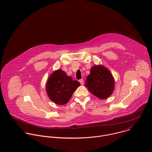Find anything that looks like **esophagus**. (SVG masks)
<instances>
[{
    "label": "esophagus",
    "instance_id": "esophagus-1",
    "mask_svg": "<svg viewBox=\"0 0 152 152\" xmlns=\"http://www.w3.org/2000/svg\"><path fill=\"white\" fill-rule=\"evenodd\" d=\"M79 82H80V83L81 85H83V83H84V81H83V79H80V80H79Z\"/></svg>",
    "mask_w": 152,
    "mask_h": 152
}]
</instances>
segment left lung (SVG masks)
Listing matches in <instances>:
<instances>
[{
	"instance_id": "left-lung-1",
	"label": "left lung",
	"mask_w": 152,
	"mask_h": 152,
	"mask_svg": "<svg viewBox=\"0 0 152 152\" xmlns=\"http://www.w3.org/2000/svg\"><path fill=\"white\" fill-rule=\"evenodd\" d=\"M85 85L93 95L100 99H106L115 88V80L110 71L103 65H95L90 70Z\"/></svg>"
}]
</instances>
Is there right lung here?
I'll list each match as a JSON object with an SVG mask.
<instances>
[{
	"mask_svg": "<svg viewBox=\"0 0 152 152\" xmlns=\"http://www.w3.org/2000/svg\"><path fill=\"white\" fill-rule=\"evenodd\" d=\"M80 83L73 80L63 70L54 71L47 80L46 90L49 99L59 105L66 104Z\"/></svg>",
	"mask_w": 152,
	"mask_h": 152,
	"instance_id": "add662e5",
	"label": "right lung"
}]
</instances>
